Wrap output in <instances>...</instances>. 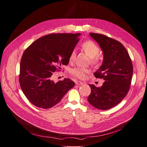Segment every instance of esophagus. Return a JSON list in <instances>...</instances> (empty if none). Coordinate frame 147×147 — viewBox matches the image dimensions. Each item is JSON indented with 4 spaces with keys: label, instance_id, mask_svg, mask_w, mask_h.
Instances as JSON below:
<instances>
[{
    "label": "esophagus",
    "instance_id": "obj_1",
    "mask_svg": "<svg viewBox=\"0 0 147 147\" xmlns=\"http://www.w3.org/2000/svg\"><path fill=\"white\" fill-rule=\"evenodd\" d=\"M76 84L77 85H81V84H83V83L82 81H76Z\"/></svg>",
    "mask_w": 147,
    "mask_h": 147
}]
</instances>
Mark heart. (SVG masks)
Segmentation results:
<instances>
[{
  "label": "heart",
  "mask_w": 147,
  "mask_h": 147,
  "mask_svg": "<svg viewBox=\"0 0 147 147\" xmlns=\"http://www.w3.org/2000/svg\"><path fill=\"white\" fill-rule=\"evenodd\" d=\"M81 48L91 58V61L93 63H96L99 61L98 55L100 53V47L92 40H86L81 44ZM76 57V51L73 49L69 55V61H74ZM90 69L83 67H76L71 70V73L80 79H84L86 74L90 73Z\"/></svg>",
  "instance_id": "b5f03b06"
}]
</instances>
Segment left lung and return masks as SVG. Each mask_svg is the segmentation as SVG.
Listing matches in <instances>:
<instances>
[{"instance_id":"1","label":"left lung","mask_w":147,"mask_h":147,"mask_svg":"<svg viewBox=\"0 0 147 147\" xmlns=\"http://www.w3.org/2000/svg\"><path fill=\"white\" fill-rule=\"evenodd\" d=\"M90 35L103 53V63L94 76L103 78L105 82L100 88L89 84L91 92L88 101L94 108L107 110L120 103L127 94L132 79L133 64L121 42L101 34Z\"/></svg>"}]
</instances>
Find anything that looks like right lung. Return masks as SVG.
<instances>
[{
    "mask_svg": "<svg viewBox=\"0 0 147 147\" xmlns=\"http://www.w3.org/2000/svg\"><path fill=\"white\" fill-rule=\"evenodd\" d=\"M80 35L50 34L37 39L24 51L20 60L19 83L32 105L44 109L53 107L74 86V82L68 78L54 83L52 75L69 63L70 53Z\"/></svg>",
    "mask_w": 147,
    "mask_h": 147,
    "instance_id": "obj_1",
    "label": "right lung"
}]
</instances>
